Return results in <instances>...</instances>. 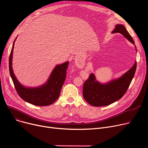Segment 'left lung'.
<instances>
[{
  "label": "left lung",
  "mask_w": 148,
  "mask_h": 148,
  "mask_svg": "<svg viewBox=\"0 0 148 148\" xmlns=\"http://www.w3.org/2000/svg\"><path fill=\"white\" fill-rule=\"evenodd\" d=\"M120 33L131 43L134 44L125 26L117 25L112 34ZM136 47V45H135ZM137 67V62L120 78L113 80L106 84H101L96 80L95 75L90 74L89 79L83 84V95L84 99L93 106H106L121 99L125 94L133 80Z\"/></svg>",
  "instance_id": "8db88e82"
}]
</instances>
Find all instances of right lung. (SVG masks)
I'll return each instance as SVG.
<instances>
[{"label": "right lung", "mask_w": 148, "mask_h": 148, "mask_svg": "<svg viewBox=\"0 0 148 148\" xmlns=\"http://www.w3.org/2000/svg\"><path fill=\"white\" fill-rule=\"evenodd\" d=\"M15 40L14 41L10 56L9 69L17 94L25 101L35 106H47L53 104L59 97L61 89L66 79L69 62L56 65L53 70L48 81L42 86L36 88L25 87L15 77L12 67L13 49Z\"/></svg>", "instance_id": "obj_1"}]
</instances>
